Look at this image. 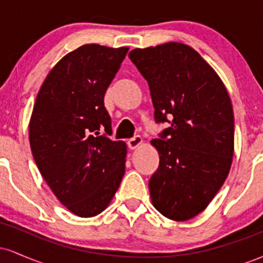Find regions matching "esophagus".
<instances>
[{"label": "esophagus", "mask_w": 263, "mask_h": 263, "mask_svg": "<svg viewBox=\"0 0 263 263\" xmlns=\"http://www.w3.org/2000/svg\"><path fill=\"white\" fill-rule=\"evenodd\" d=\"M141 143H142V137H141V136H138V135L134 136V137L129 138V140L127 141L128 147H129V148H131V149H136L138 146H140Z\"/></svg>", "instance_id": "obj_1"}]
</instances>
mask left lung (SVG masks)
Listing matches in <instances>:
<instances>
[{
	"instance_id": "1",
	"label": "left lung",
	"mask_w": 263,
	"mask_h": 263,
	"mask_svg": "<svg viewBox=\"0 0 263 263\" xmlns=\"http://www.w3.org/2000/svg\"><path fill=\"white\" fill-rule=\"evenodd\" d=\"M128 57L148 83L156 123H170L151 142L159 153L151 199L165 218L185 221L209 205L230 172V98L214 69L188 45L171 42Z\"/></svg>"
}]
</instances>
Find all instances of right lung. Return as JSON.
Here are the masks:
<instances>
[{
	"mask_svg": "<svg viewBox=\"0 0 263 263\" xmlns=\"http://www.w3.org/2000/svg\"><path fill=\"white\" fill-rule=\"evenodd\" d=\"M127 47L85 44L60 59L39 90L29 122L35 164L75 215L106 209L125 174L126 144L112 141L104 96Z\"/></svg>",
	"mask_w": 263,
	"mask_h": 263,
	"instance_id": "obj_1",
	"label": "right lung"
}]
</instances>
